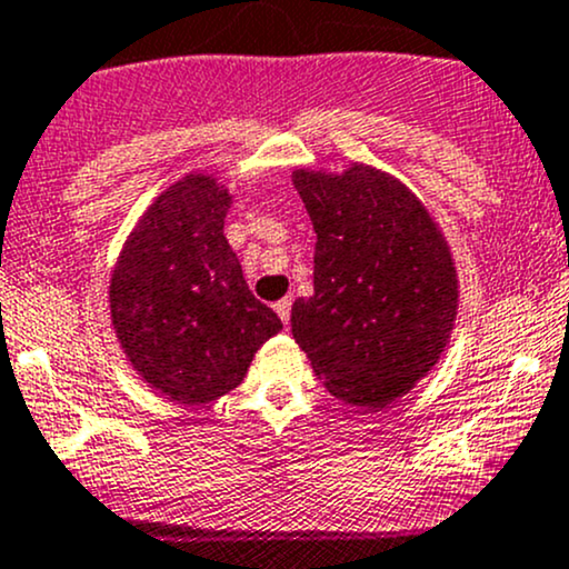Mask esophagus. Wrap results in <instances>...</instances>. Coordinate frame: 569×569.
Segmentation results:
<instances>
[{
    "label": "esophagus",
    "instance_id": "1",
    "mask_svg": "<svg viewBox=\"0 0 569 569\" xmlns=\"http://www.w3.org/2000/svg\"><path fill=\"white\" fill-rule=\"evenodd\" d=\"M273 309H277V315L282 317L284 326H290V309H292V298H282V301L273 303Z\"/></svg>",
    "mask_w": 569,
    "mask_h": 569
}]
</instances>
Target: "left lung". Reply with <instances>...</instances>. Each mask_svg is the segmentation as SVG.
<instances>
[{
  "label": "left lung",
  "instance_id": "left-lung-1",
  "mask_svg": "<svg viewBox=\"0 0 569 569\" xmlns=\"http://www.w3.org/2000/svg\"><path fill=\"white\" fill-rule=\"evenodd\" d=\"M292 184L317 233L315 296L292 303V339L336 399L382 409L429 375L453 331L448 243L423 203L369 164L296 170Z\"/></svg>",
  "mask_w": 569,
  "mask_h": 569
}]
</instances>
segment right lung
<instances>
[{
	"label": "right lung",
	"mask_w": 569,
	"mask_h": 569,
	"mask_svg": "<svg viewBox=\"0 0 569 569\" xmlns=\"http://www.w3.org/2000/svg\"><path fill=\"white\" fill-rule=\"evenodd\" d=\"M228 189L192 173L140 217L111 279V320L146 382L179 405H206L247 377L282 331L249 290L224 238Z\"/></svg>",
	"instance_id": "1"
}]
</instances>
